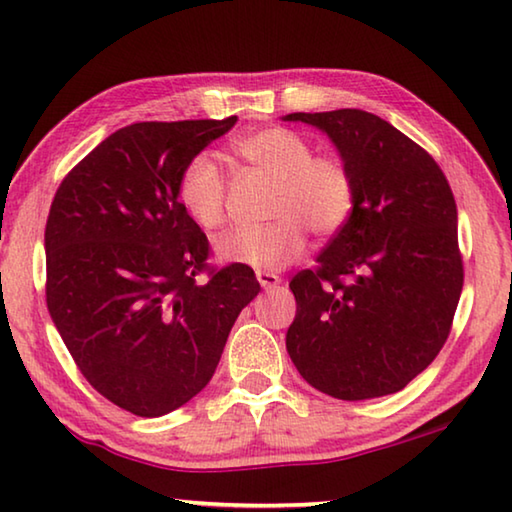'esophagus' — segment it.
<instances>
[{"label": "esophagus", "instance_id": "obj_1", "mask_svg": "<svg viewBox=\"0 0 512 512\" xmlns=\"http://www.w3.org/2000/svg\"><path fill=\"white\" fill-rule=\"evenodd\" d=\"M257 280H259V284H262V289H266V291L277 289L282 282L280 275H275L271 271H257Z\"/></svg>", "mask_w": 512, "mask_h": 512}]
</instances>
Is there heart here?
I'll return each mask as SVG.
<instances>
[{
  "label": "heart",
  "instance_id": "heart-1",
  "mask_svg": "<svg viewBox=\"0 0 512 512\" xmlns=\"http://www.w3.org/2000/svg\"><path fill=\"white\" fill-rule=\"evenodd\" d=\"M248 167L275 180L271 223L244 225L216 241L225 262L246 264L259 271H277L305 255L307 230L329 239L348 225L357 205V183L341 155H314L305 135L271 126L248 133L232 144ZM178 203L205 230L225 219L228 183L210 153H194L178 176Z\"/></svg>",
  "mask_w": 512,
  "mask_h": 512
}]
</instances>
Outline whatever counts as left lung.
Here are the masks:
<instances>
[{"instance_id": "1", "label": "left lung", "mask_w": 512, "mask_h": 512, "mask_svg": "<svg viewBox=\"0 0 512 512\" xmlns=\"http://www.w3.org/2000/svg\"><path fill=\"white\" fill-rule=\"evenodd\" d=\"M284 119L327 133L357 183L348 225L289 282V357L336 400L402 391L445 345L463 291L452 187L422 146L372 112Z\"/></svg>"}]
</instances>
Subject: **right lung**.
I'll list each match as a JSON object with an SVG mask.
<instances>
[{"label":"right lung","instance_id":"obj_1","mask_svg":"<svg viewBox=\"0 0 512 512\" xmlns=\"http://www.w3.org/2000/svg\"><path fill=\"white\" fill-rule=\"evenodd\" d=\"M235 121L119 128L67 173L51 203V320L94 391L140 418L176 411L203 391L241 309L259 293L246 264H207L210 241L176 194L185 162Z\"/></svg>","mask_w":512,"mask_h":512}]
</instances>
